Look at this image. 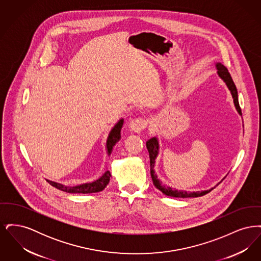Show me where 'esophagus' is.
I'll use <instances>...</instances> for the list:
<instances>
[{
  "instance_id": "34e87169",
  "label": "esophagus",
  "mask_w": 261,
  "mask_h": 261,
  "mask_svg": "<svg viewBox=\"0 0 261 261\" xmlns=\"http://www.w3.org/2000/svg\"><path fill=\"white\" fill-rule=\"evenodd\" d=\"M147 124H148V122L145 118L139 117V118H135L130 121L129 129H130V131H132L134 133H139L147 127Z\"/></svg>"
}]
</instances>
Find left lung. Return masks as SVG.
Returning <instances> with one entry per match:
<instances>
[{
  "label": "left lung",
  "mask_w": 261,
  "mask_h": 261,
  "mask_svg": "<svg viewBox=\"0 0 261 261\" xmlns=\"http://www.w3.org/2000/svg\"><path fill=\"white\" fill-rule=\"evenodd\" d=\"M215 67L217 69V74L223 80L224 83L226 84V86L229 89V91L232 95L237 112L240 115H242V111H241V108H240V105H239V99H238V91H237L235 83H234L231 75L229 73L228 69L224 66L221 62H215ZM146 145H147V149L149 150V161H150V176H151L152 183H153L154 187L156 189H159L164 195H166L168 197H174V198H198V197L204 196L205 194L210 193L211 190H213L215 188V187H213L210 190L198 191V192H186V191L177 190V189H173L171 187L163 185L162 181L158 178V175L155 174V171L153 169L154 165H155V160H156V158L160 153V143H159L158 137L150 138L149 140L147 141Z\"/></svg>",
  "instance_id": "obj_1"
}]
</instances>
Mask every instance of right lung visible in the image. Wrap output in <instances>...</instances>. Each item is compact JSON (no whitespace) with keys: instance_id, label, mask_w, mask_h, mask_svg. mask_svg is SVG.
Segmentation results:
<instances>
[{"instance_id":"obj_1","label":"right lung","mask_w":261,"mask_h":261,"mask_svg":"<svg viewBox=\"0 0 261 261\" xmlns=\"http://www.w3.org/2000/svg\"><path fill=\"white\" fill-rule=\"evenodd\" d=\"M124 123V119L120 118L115 125L112 128V130L109 133V136L107 139V143H106V149H107V153L110 156L112 153V149L114 147V145L120 140L121 138V129ZM112 177L111 172L107 169L105 171V173L102 174L99 179L93 181V182H88L84 183L81 185H77V186H66L61 183H57L50 180H47L48 183L61 191L66 192V193H70V194H91V193H98L101 192L107 185L110 183V179Z\"/></svg>"}]
</instances>
